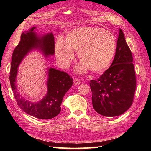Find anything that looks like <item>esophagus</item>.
Segmentation results:
<instances>
[{"label":"esophagus","mask_w":151,"mask_h":151,"mask_svg":"<svg viewBox=\"0 0 151 151\" xmlns=\"http://www.w3.org/2000/svg\"><path fill=\"white\" fill-rule=\"evenodd\" d=\"M81 83V81L78 79H75L74 80V85H79Z\"/></svg>","instance_id":"34e87169"}]
</instances>
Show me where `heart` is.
I'll return each instance as SVG.
<instances>
[{"label": "heart", "instance_id": "heart-1", "mask_svg": "<svg viewBox=\"0 0 151 151\" xmlns=\"http://www.w3.org/2000/svg\"><path fill=\"white\" fill-rule=\"evenodd\" d=\"M116 46L115 36L111 31L88 26L71 31L66 42L58 38L55 53L58 60L66 65L74 58L73 51H78V57L83 62L79 70L85 71L88 68L92 72H99L110 63Z\"/></svg>", "mask_w": 151, "mask_h": 151}]
</instances>
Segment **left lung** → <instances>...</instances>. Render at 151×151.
Wrapping results in <instances>:
<instances>
[{
  "mask_svg": "<svg viewBox=\"0 0 151 151\" xmlns=\"http://www.w3.org/2000/svg\"><path fill=\"white\" fill-rule=\"evenodd\" d=\"M133 57L120 29L115 58L109 68L97 79L91 80L95 111L105 116H119L133 103L136 76Z\"/></svg>",
  "mask_w": 151,
  "mask_h": 151,
  "instance_id": "1",
  "label": "left lung"
}]
</instances>
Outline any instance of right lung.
I'll list each match as a JSON object with an SVG mask.
<instances>
[{
  "instance_id": "right-lung-1",
  "label": "right lung",
  "mask_w": 151,
  "mask_h": 151,
  "mask_svg": "<svg viewBox=\"0 0 151 151\" xmlns=\"http://www.w3.org/2000/svg\"><path fill=\"white\" fill-rule=\"evenodd\" d=\"M32 28L21 35V40L12 53L10 70V83L15 99L22 110L28 115L42 120L51 119L60 112V105L67 91L72 86L73 79L67 72L50 68L47 81L48 93L42 101L33 103L22 98L17 92L16 86L17 67L22 58L31 50L39 48L46 56L55 53V41L52 33L38 38Z\"/></svg>"
}]
</instances>
